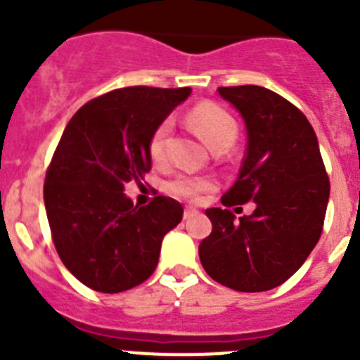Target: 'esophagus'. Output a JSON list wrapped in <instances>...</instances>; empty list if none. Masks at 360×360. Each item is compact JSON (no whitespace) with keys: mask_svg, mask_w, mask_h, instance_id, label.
I'll use <instances>...</instances> for the list:
<instances>
[{"mask_svg":"<svg viewBox=\"0 0 360 360\" xmlns=\"http://www.w3.org/2000/svg\"><path fill=\"white\" fill-rule=\"evenodd\" d=\"M200 212L196 211L195 207H186V211H184V219H191L195 218V216H198Z\"/></svg>","mask_w":360,"mask_h":360,"instance_id":"34e87169","label":"esophagus"}]
</instances>
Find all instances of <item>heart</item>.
I'll use <instances>...</instances> for the list:
<instances>
[{
	"label": "heart",
	"mask_w": 360,
	"mask_h": 360,
	"mask_svg": "<svg viewBox=\"0 0 360 360\" xmlns=\"http://www.w3.org/2000/svg\"><path fill=\"white\" fill-rule=\"evenodd\" d=\"M191 126L196 129L205 144L211 149L221 148V146H229L231 148L238 139V124L232 119L231 113L225 111L224 108L216 106L211 103L198 104L195 110L189 113ZM171 122L165 120L155 129L151 141H149V155H151L153 162L162 164L167 157V141H169ZM211 189V182L205 178L189 176V174H180L174 180H171L167 191L171 195L178 196V198H196L200 193Z\"/></svg>",
	"instance_id": "obj_1"
}]
</instances>
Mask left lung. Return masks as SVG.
Instances as JSON below:
<instances>
[{
	"label": "left lung",
	"mask_w": 360,
	"mask_h": 360,
	"mask_svg": "<svg viewBox=\"0 0 360 360\" xmlns=\"http://www.w3.org/2000/svg\"><path fill=\"white\" fill-rule=\"evenodd\" d=\"M247 129V153L225 207L252 200V214L205 211L212 232L200 243L202 266L238 292H265L287 281L319 241L330 182L307 117L263 86L218 88Z\"/></svg>",
	"instance_id": "1"
}]
</instances>
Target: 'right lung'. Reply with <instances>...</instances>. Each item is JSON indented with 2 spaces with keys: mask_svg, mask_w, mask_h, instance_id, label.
Here are the masks:
<instances>
[{
  "mask_svg": "<svg viewBox=\"0 0 360 360\" xmlns=\"http://www.w3.org/2000/svg\"><path fill=\"white\" fill-rule=\"evenodd\" d=\"M191 88L131 86L94 98L70 119L44 182L57 254L82 285L129 290L155 272L162 240L182 221L169 196L133 205L124 186L151 169L149 141Z\"/></svg>",
  "mask_w": 360,
  "mask_h": 360,
  "instance_id": "1",
  "label": "right lung"
}]
</instances>
